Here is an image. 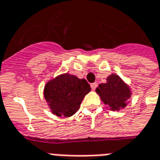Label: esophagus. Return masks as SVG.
I'll return each instance as SVG.
<instances>
[{"label": "esophagus", "instance_id": "obj_1", "mask_svg": "<svg viewBox=\"0 0 160 160\" xmlns=\"http://www.w3.org/2000/svg\"><path fill=\"white\" fill-rule=\"evenodd\" d=\"M97 86H98V83H97V82H94V83L91 84V87H92V89L93 90V91L97 88Z\"/></svg>", "mask_w": 160, "mask_h": 160}]
</instances>
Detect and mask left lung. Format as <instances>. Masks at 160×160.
<instances>
[{
    "label": "left lung",
    "mask_w": 160,
    "mask_h": 160,
    "mask_svg": "<svg viewBox=\"0 0 160 160\" xmlns=\"http://www.w3.org/2000/svg\"><path fill=\"white\" fill-rule=\"evenodd\" d=\"M102 102L112 111L125 108L130 102L131 87L116 74L108 75L106 83L100 84L96 89Z\"/></svg>",
    "instance_id": "left-lung-1"
}]
</instances>
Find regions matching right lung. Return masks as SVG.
Returning <instances> with one entry per match:
<instances>
[{"label": "right lung", "instance_id": "right-lung-1", "mask_svg": "<svg viewBox=\"0 0 160 160\" xmlns=\"http://www.w3.org/2000/svg\"><path fill=\"white\" fill-rule=\"evenodd\" d=\"M91 92L85 79L65 73L50 80L44 87V98L56 116L71 117L80 108L85 96Z\"/></svg>", "mask_w": 160, "mask_h": 160}]
</instances>
